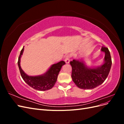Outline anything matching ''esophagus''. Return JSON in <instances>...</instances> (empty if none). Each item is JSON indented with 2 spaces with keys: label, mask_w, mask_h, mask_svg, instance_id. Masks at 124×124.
<instances>
[{
  "label": "esophagus",
  "mask_w": 124,
  "mask_h": 124,
  "mask_svg": "<svg viewBox=\"0 0 124 124\" xmlns=\"http://www.w3.org/2000/svg\"><path fill=\"white\" fill-rule=\"evenodd\" d=\"M65 62L66 63H69L70 62V56L67 55L65 58Z\"/></svg>",
  "instance_id": "obj_1"
}]
</instances>
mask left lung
I'll use <instances>...</instances> for the list:
<instances>
[{
	"label": "left lung",
	"mask_w": 124,
	"mask_h": 124,
	"mask_svg": "<svg viewBox=\"0 0 124 124\" xmlns=\"http://www.w3.org/2000/svg\"><path fill=\"white\" fill-rule=\"evenodd\" d=\"M101 52H104L105 55L102 64L100 66L88 67L83 57H77L70 62L72 69L71 78L78 88H95L106 80L112 66L111 57L107 47L102 46Z\"/></svg>",
	"instance_id": "1"
}]
</instances>
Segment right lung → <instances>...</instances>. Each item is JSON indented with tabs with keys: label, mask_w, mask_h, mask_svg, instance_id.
Returning <instances> with one entry per match:
<instances>
[{
	"label": "right lung",
	"mask_w": 124,
	"mask_h": 124,
	"mask_svg": "<svg viewBox=\"0 0 124 124\" xmlns=\"http://www.w3.org/2000/svg\"><path fill=\"white\" fill-rule=\"evenodd\" d=\"M24 50V46L21 51L17 64L21 76L29 86L37 91H47L54 86L57 79L58 75L62 67L65 64V62L61 61L52 65L46 72L39 76H28L22 70L21 67V58Z\"/></svg>",
	"instance_id": "right-lung-1"
}]
</instances>
